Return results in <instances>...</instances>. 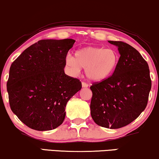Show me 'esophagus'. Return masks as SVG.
I'll list each match as a JSON object with an SVG mask.
<instances>
[{
	"instance_id": "esophagus-1",
	"label": "esophagus",
	"mask_w": 159,
	"mask_h": 159,
	"mask_svg": "<svg viewBox=\"0 0 159 159\" xmlns=\"http://www.w3.org/2000/svg\"><path fill=\"white\" fill-rule=\"evenodd\" d=\"M82 86H83V88H88V87H89V85H88L87 83H84V82H83V83H82Z\"/></svg>"
}]
</instances>
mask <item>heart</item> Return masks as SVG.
Returning a JSON list of instances; mask_svg holds the SVG:
<instances>
[{"instance_id": "heart-1", "label": "heart", "mask_w": 159, "mask_h": 159, "mask_svg": "<svg viewBox=\"0 0 159 159\" xmlns=\"http://www.w3.org/2000/svg\"><path fill=\"white\" fill-rule=\"evenodd\" d=\"M118 52L113 48L88 46L77 50L74 57L68 55L66 65L73 75L85 68V76L89 81L99 83L109 78L119 64Z\"/></svg>"}]
</instances>
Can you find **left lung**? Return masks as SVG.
I'll return each mask as SVG.
<instances>
[{
	"instance_id": "8db88e82",
	"label": "left lung",
	"mask_w": 159,
	"mask_h": 159,
	"mask_svg": "<svg viewBox=\"0 0 159 159\" xmlns=\"http://www.w3.org/2000/svg\"><path fill=\"white\" fill-rule=\"evenodd\" d=\"M118 48L116 69L107 80L91 86V115L96 124L110 129L126 126L148 105L151 80L148 62L134 47L108 40Z\"/></svg>"
}]
</instances>
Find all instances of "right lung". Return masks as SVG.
<instances>
[{
  "instance_id": "obj_1",
  "label": "right lung",
  "mask_w": 159,
  "mask_h": 159,
  "mask_svg": "<svg viewBox=\"0 0 159 159\" xmlns=\"http://www.w3.org/2000/svg\"><path fill=\"white\" fill-rule=\"evenodd\" d=\"M75 40H41L23 51L11 65L7 92L12 112L33 130L62 125L66 104L82 89L65 74L66 58Z\"/></svg>"
}]
</instances>
